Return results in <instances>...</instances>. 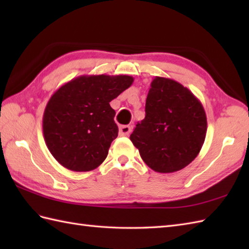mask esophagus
<instances>
[{
	"mask_svg": "<svg viewBox=\"0 0 249 249\" xmlns=\"http://www.w3.org/2000/svg\"><path fill=\"white\" fill-rule=\"evenodd\" d=\"M131 131V127L128 125H124V126H121L120 130H119V134L120 136H128Z\"/></svg>",
	"mask_w": 249,
	"mask_h": 249,
	"instance_id": "34e87169",
	"label": "esophagus"
}]
</instances>
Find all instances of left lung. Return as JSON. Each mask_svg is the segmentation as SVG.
I'll return each mask as SVG.
<instances>
[{"mask_svg":"<svg viewBox=\"0 0 249 249\" xmlns=\"http://www.w3.org/2000/svg\"><path fill=\"white\" fill-rule=\"evenodd\" d=\"M208 122L202 104L187 88L155 77L145 102V118L130 140L152 170L171 173L192 162L201 150Z\"/></svg>","mask_w":249,"mask_h":249,"instance_id":"left-lung-1","label":"left lung"}]
</instances>
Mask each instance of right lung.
<instances>
[{"label":"right lung","instance_id":"1","mask_svg":"<svg viewBox=\"0 0 249 249\" xmlns=\"http://www.w3.org/2000/svg\"><path fill=\"white\" fill-rule=\"evenodd\" d=\"M133 82L126 75L80 76L56 89L45 108L43 133L63 167L91 171L106 160L119 133L109 103Z\"/></svg>","mask_w":249,"mask_h":249}]
</instances>
